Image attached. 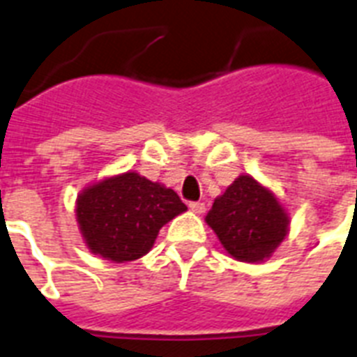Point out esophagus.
Returning a JSON list of instances; mask_svg holds the SVG:
<instances>
[{
  "mask_svg": "<svg viewBox=\"0 0 357 357\" xmlns=\"http://www.w3.org/2000/svg\"><path fill=\"white\" fill-rule=\"evenodd\" d=\"M188 207H190V211H192V213H198V214H202L205 211L204 202H190V204H188Z\"/></svg>",
  "mask_w": 357,
  "mask_h": 357,
  "instance_id": "34e87169",
  "label": "esophagus"
}]
</instances>
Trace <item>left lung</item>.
<instances>
[{
    "mask_svg": "<svg viewBox=\"0 0 357 357\" xmlns=\"http://www.w3.org/2000/svg\"><path fill=\"white\" fill-rule=\"evenodd\" d=\"M231 257L242 262H260L271 257L288 234V214L275 194L240 176L229 185L205 218Z\"/></svg>",
    "mask_w": 357,
    "mask_h": 357,
    "instance_id": "8db88e82",
    "label": "left lung"
}]
</instances>
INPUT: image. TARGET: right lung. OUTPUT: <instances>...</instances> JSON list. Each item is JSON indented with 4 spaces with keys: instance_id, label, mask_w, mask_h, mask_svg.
Masks as SVG:
<instances>
[{
    "instance_id": "obj_1",
    "label": "right lung",
    "mask_w": 357,
    "mask_h": 357,
    "mask_svg": "<svg viewBox=\"0 0 357 357\" xmlns=\"http://www.w3.org/2000/svg\"><path fill=\"white\" fill-rule=\"evenodd\" d=\"M187 211L172 188L137 172L98 181L77 199V220L95 255L113 262L141 259L152 249L159 229Z\"/></svg>"
}]
</instances>
